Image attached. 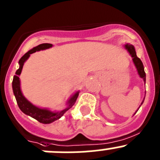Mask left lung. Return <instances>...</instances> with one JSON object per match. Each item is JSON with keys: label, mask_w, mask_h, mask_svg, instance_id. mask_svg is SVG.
<instances>
[{"label": "left lung", "mask_w": 160, "mask_h": 160, "mask_svg": "<svg viewBox=\"0 0 160 160\" xmlns=\"http://www.w3.org/2000/svg\"><path fill=\"white\" fill-rule=\"evenodd\" d=\"M125 48L128 50V52H129V54L131 55V57L133 58H132L133 62H134V66H135L136 69H137V70H138V75L140 76L141 78L143 79L144 82H145V77H146V75H145V69H144L143 63H142V62L141 61L140 58H138L137 55H136V52H135V49H134V47L133 45H131V44H126V45H125ZM144 100H145V99H144ZM144 100L142 101L141 105L143 104ZM141 105H140V106H141ZM139 108H140V107H139ZM139 108H138V109H139ZM138 110L135 112V113L137 112ZM135 113H134V114H135Z\"/></svg>", "instance_id": "left-lung-1"}]
</instances>
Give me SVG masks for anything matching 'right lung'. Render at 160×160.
<instances>
[{"label": "right lung", "instance_id": "right-lung-1", "mask_svg": "<svg viewBox=\"0 0 160 160\" xmlns=\"http://www.w3.org/2000/svg\"><path fill=\"white\" fill-rule=\"evenodd\" d=\"M52 47V44H41L40 45L37 46V47L33 48L32 49H31L28 52H26L18 61L19 68L15 72L16 75L14 76L13 81H12V89H13L14 94H15L17 104H18L21 111L24 112L26 115H28V116L37 119V121H39L40 123H45V124L52 123V122L55 121V120L58 119L59 118H61L64 115V113L74 105L79 95V91H77L68 101V106L65 109L62 110L60 112H57L50 111V110L47 109V108H41L37 106H35V105H32L31 102H29L23 96L22 93L21 91V88H20V80L18 76L21 74L24 62L29 58L31 54L34 53L36 52H39V51L41 50H45V49L50 48Z\"/></svg>", "mask_w": 160, "mask_h": 160}]
</instances>
